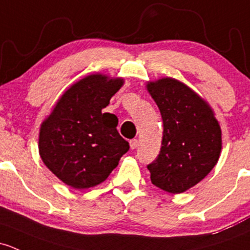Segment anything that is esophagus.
Returning <instances> with one entry per match:
<instances>
[{
    "label": "esophagus",
    "instance_id": "34e87169",
    "mask_svg": "<svg viewBox=\"0 0 250 250\" xmlns=\"http://www.w3.org/2000/svg\"><path fill=\"white\" fill-rule=\"evenodd\" d=\"M129 145H130V148L132 149H135L136 147L139 146V141L136 140V139H133V140L129 141Z\"/></svg>",
    "mask_w": 250,
    "mask_h": 250
}]
</instances>
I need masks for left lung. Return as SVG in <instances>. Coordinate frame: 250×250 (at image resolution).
<instances>
[{"mask_svg": "<svg viewBox=\"0 0 250 250\" xmlns=\"http://www.w3.org/2000/svg\"><path fill=\"white\" fill-rule=\"evenodd\" d=\"M147 91L163 118L157 159L147 169L156 187L171 194L188 190L213 169L222 151V129L209 104L173 78L148 81Z\"/></svg>", "mask_w": 250, "mask_h": 250, "instance_id": "8db88e82", "label": "left lung"}]
</instances>
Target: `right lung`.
I'll return each mask as SVG.
<instances>
[{"label": "right lung", "mask_w": 250, "mask_h": 250, "mask_svg": "<svg viewBox=\"0 0 250 250\" xmlns=\"http://www.w3.org/2000/svg\"><path fill=\"white\" fill-rule=\"evenodd\" d=\"M123 83L122 78L87 75L62 94L41 125L39 156L69 187L101 185L129 149L117 132V117L103 112Z\"/></svg>", "instance_id": "add662e5"}]
</instances>
